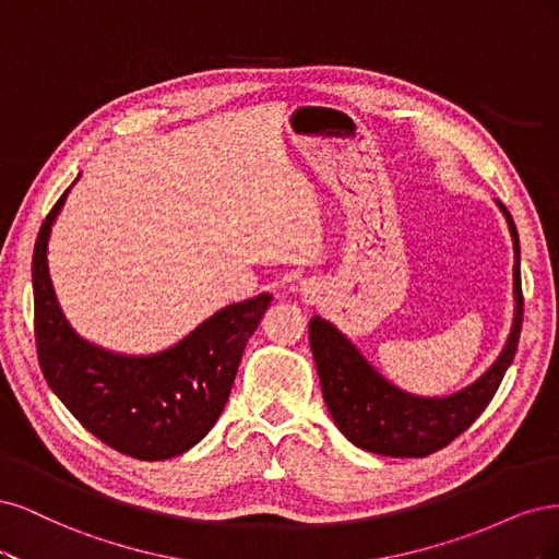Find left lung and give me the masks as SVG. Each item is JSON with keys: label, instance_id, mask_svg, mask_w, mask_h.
I'll return each instance as SVG.
<instances>
[{"label": "left lung", "instance_id": "obj_1", "mask_svg": "<svg viewBox=\"0 0 559 559\" xmlns=\"http://www.w3.org/2000/svg\"><path fill=\"white\" fill-rule=\"evenodd\" d=\"M513 237L515 318L497 362L476 383L448 397H416L388 383L332 322L313 316L309 322L311 350L322 385V397L336 427L357 448L390 457H427L457 439L495 397L503 373L511 367L522 330V285L518 229L497 202Z\"/></svg>", "mask_w": 559, "mask_h": 559}]
</instances>
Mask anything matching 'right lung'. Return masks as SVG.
<instances>
[{"label":"right lung","instance_id":"right-lung-1","mask_svg":"<svg viewBox=\"0 0 559 559\" xmlns=\"http://www.w3.org/2000/svg\"><path fill=\"white\" fill-rule=\"evenodd\" d=\"M69 188L34 243V336L50 390L106 445L136 460H169L200 443L229 400L243 348L272 295L229 304L176 346L118 355L69 328L48 274V237Z\"/></svg>","mask_w":559,"mask_h":559}]
</instances>
